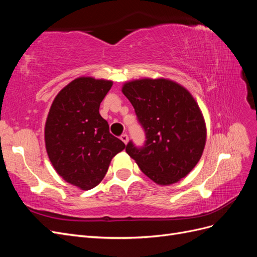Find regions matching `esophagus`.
Wrapping results in <instances>:
<instances>
[{"instance_id": "34e87169", "label": "esophagus", "mask_w": 257, "mask_h": 257, "mask_svg": "<svg viewBox=\"0 0 257 257\" xmlns=\"http://www.w3.org/2000/svg\"><path fill=\"white\" fill-rule=\"evenodd\" d=\"M120 139L121 141L124 143V144H127V142H128V136H127V134H122L121 136H120Z\"/></svg>"}]
</instances>
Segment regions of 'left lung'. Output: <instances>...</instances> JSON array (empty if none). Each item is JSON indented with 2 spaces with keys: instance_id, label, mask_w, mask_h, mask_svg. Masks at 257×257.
Returning <instances> with one entry per match:
<instances>
[{
  "instance_id": "obj_1",
  "label": "left lung",
  "mask_w": 257,
  "mask_h": 257,
  "mask_svg": "<svg viewBox=\"0 0 257 257\" xmlns=\"http://www.w3.org/2000/svg\"><path fill=\"white\" fill-rule=\"evenodd\" d=\"M145 131L144 146L126 153L142 172L161 185L178 182L196 166L206 144L204 116L191 93L168 79H139L122 88Z\"/></svg>"
}]
</instances>
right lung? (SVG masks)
I'll return each mask as SVG.
<instances>
[{"instance_id":"1","label":"right lung","mask_w":257,"mask_h":257,"mask_svg":"<svg viewBox=\"0 0 257 257\" xmlns=\"http://www.w3.org/2000/svg\"><path fill=\"white\" fill-rule=\"evenodd\" d=\"M111 85L92 77L73 80L54 98L46 121V150L52 166L66 182L84 191L103 180L111 159L125 148L99 114Z\"/></svg>"}]
</instances>
